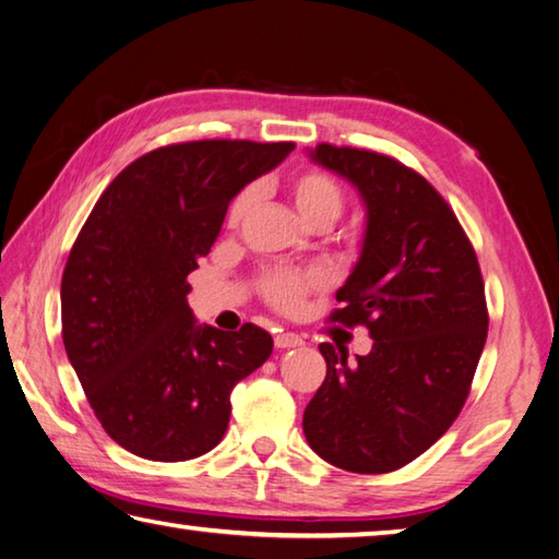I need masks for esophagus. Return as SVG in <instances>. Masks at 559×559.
<instances>
[{
    "instance_id": "esophagus-1",
    "label": "esophagus",
    "mask_w": 559,
    "mask_h": 559,
    "mask_svg": "<svg viewBox=\"0 0 559 559\" xmlns=\"http://www.w3.org/2000/svg\"><path fill=\"white\" fill-rule=\"evenodd\" d=\"M301 345H304V337L296 335V333H280L275 337L277 349H292V347H301Z\"/></svg>"
}]
</instances>
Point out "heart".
Wrapping results in <instances>:
<instances>
[{
	"label": "heart",
	"mask_w": 559,
	"mask_h": 559,
	"mask_svg": "<svg viewBox=\"0 0 559 559\" xmlns=\"http://www.w3.org/2000/svg\"><path fill=\"white\" fill-rule=\"evenodd\" d=\"M287 192L299 212L301 219L311 226V229L325 231L333 226L340 214L345 210V188L340 186L335 176H330L323 168H304L287 180ZM258 202V188L248 186L241 192H236L229 210H226V229L238 231L253 212ZM345 241L355 243L357 231H345ZM328 287V277L321 270H267L260 275V294L263 299L275 306L280 311H296L306 301V296Z\"/></svg>",
	"instance_id": "heart-1"
}]
</instances>
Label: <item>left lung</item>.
Returning a JSON list of instances; mask_svg holds the SVG:
<instances>
[{"mask_svg":"<svg viewBox=\"0 0 559 559\" xmlns=\"http://www.w3.org/2000/svg\"><path fill=\"white\" fill-rule=\"evenodd\" d=\"M367 204L359 263L337 289L330 323L364 325L373 347L347 364L323 343L328 373L304 413L323 461L349 473H391L423 455L465 405L487 340L485 282L449 202L385 154L318 144Z\"/></svg>","mask_w":559,"mask_h":559,"instance_id":"left-lung-1","label":"left lung"}]
</instances>
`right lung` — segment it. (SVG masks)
I'll use <instances>...</instances> for the list:
<instances>
[{"instance_id": "1", "label": "right lung", "mask_w": 559, "mask_h": 559, "mask_svg": "<svg viewBox=\"0 0 559 559\" xmlns=\"http://www.w3.org/2000/svg\"><path fill=\"white\" fill-rule=\"evenodd\" d=\"M294 142L198 140L122 168L91 210L62 275V340L106 435L150 461H190L222 441L234 385L272 355L267 330L198 325L188 275L229 202Z\"/></svg>"}]
</instances>
